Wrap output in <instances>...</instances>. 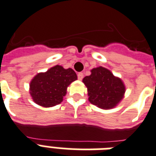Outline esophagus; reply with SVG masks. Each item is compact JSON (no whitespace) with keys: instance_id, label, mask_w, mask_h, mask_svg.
Here are the masks:
<instances>
[{"instance_id":"esophagus-1","label":"esophagus","mask_w":156,"mask_h":156,"mask_svg":"<svg viewBox=\"0 0 156 156\" xmlns=\"http://www.w3.org/2000/svg\"><path fill=\"white\" fill-rule=\"evenodd\" d=\"M83 77H84V74H83V73H82V72L78 73V78L79 79V80H82V78H83Z\"/></svg>"}]
</instances>
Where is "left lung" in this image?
<instances>
[{
  "instance_id": "obj_1",
  "label": "left lung",
  "mask_w": 156,
  "mask_h": 156,
  "mask_svg": "<svg viewBox=\"0 0 156 156\" xmlns=\"http://www.w3.org/2000/svg\"><path fill=\"white\" fill-rule=\"evenodd\" d=\"M82 82L87 87L90 102L104 110L116 107L126 90L119 78L102 66L91 69L90 75L86 76Z\"/></svg>"
}]
</instances>
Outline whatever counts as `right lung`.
<instances>
[{"label": "right lung", "instance_id": "obj_1", "mask_svg": "<svg viewBox=\"0 0 156 156\" xmlns=\"http://www.w3.org/2000/svg\"><path fill=\"white\" fill-rule=\"evenodd\" d=\"M77 78L71 68L64 69L57 65L33 78L30 85V95L39 106L54 107L62 102L68 86Z\"/></svg>", "mask_w": 156, "mask_h": 156}]
</instances>
